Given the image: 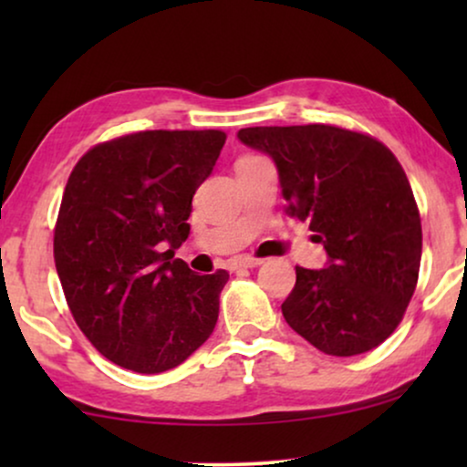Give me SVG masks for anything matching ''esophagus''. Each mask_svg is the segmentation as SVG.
Masks as SVG:
<instances>
[{"label": "esophagus", "instance_id": "obj_1", "mask_svg": "<svg viewBox=\"0 0 467 467\" xmlns=\"http://www.w3.org/2000/svg\"><path fill=\"white\" fill-rule=\"evenodd\" d=\"M261 265V259H254L251 254H242V257H235L229 261V270L238 272V270H248V267H257Z\"/></svg>", "mask_w": 467, "mask_h": 467}]
</instances>
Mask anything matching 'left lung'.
<instances>
[{"label":"left lung","instance_id":"1","mask_svg":"<svg viewBox=\"0 0 467 467\" xmlns=\"http://www.w3.org/2000/svg\"><path fill=\"white\" fill-rule=\"evenodd\" d=\"M242 144L272 157L286 213L327 253L296 267L285 321L327 355L368 353L404 317L417 286L420 216L406 171L379 140L334 125L248 127Z\"/></svg>","mask_w":467,"mask_h":467}]
</instances>
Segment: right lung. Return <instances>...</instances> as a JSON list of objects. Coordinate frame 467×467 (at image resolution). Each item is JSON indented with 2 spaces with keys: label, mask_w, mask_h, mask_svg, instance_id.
<instances>
[{
  "label": "right lung",
  "mask_w": 467,
  "mask_h": 467,
  "mask_svg": "<svg viewBox=\"0 0 467 467\" xmlns=\"http://www.w3.org/2000/svg\"><path fill=\"white\" fill-rule=\"evenodd\" d=\"M225 133L140 131L76 163L55 227V265L82 334L138 374L171 369L214 331L225 270L191 272L176 248Z\"/></svg>",
  "instance_id": "obj_1"
}]
</instances>
